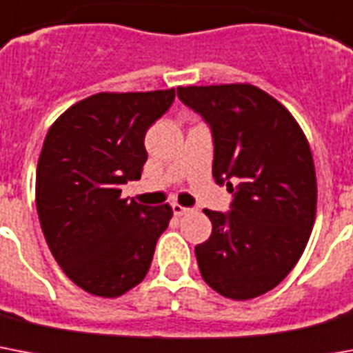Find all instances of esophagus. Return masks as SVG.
<instances>
[{
    "mask_svg": "<svg viewBox=\"0 0 353 353\" xmlns=\"http://www.w3.org/2000/svg\"><path fill=\"white\" fill-rule=\"evenodd\" d=\"M191 208H184V205L180 204H173V213L176 216H182V215H188V213H191Z\"/></svg>",
    "mask_w": 353,
    "mask_h": 353,
    "instance_id": "34e87169",
    "label": "esophagus"
}]
</instances>
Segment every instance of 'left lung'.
Wrapping results in <instances>:
<instances>
[{
  "label": "left lung",
  "instance_id": "1",
  "mask_svg": "<svg viewBox=\"0 0 353 353\" xmlns=\"http://www.w3.org/2000/svg\"><path fill=\"white\" fill-rule=\"evenodd\" d=\"M213 138V179L230 211L204 210L213 231L194 248L216 293L248 301L283 283L308 244L317 182L308 140L288 109L248 83L179 87Z\"/></svg>",
  "mask_w": 353,
  "mask_h": 353
}]
</instances>
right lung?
Instances as JSON below:
<instances>
[{
	"instance_id": "obj_1",
	"label": "right lung",
	"mask_w": 353,
	"mask_h": 353,
	"mask_svg": "<svg viewBox=\"0 0 353 353\" xmlns=\"http://www.w3.org/2000/svg\"><path fill=\"white\" fill-rule=\"evenodd\" d=\"M174 101V89L100 92L61 114L45 137L36 208L65 275L98 297H120L148 275L173 210L122 199L142 176L143 138Z\"/></svg>"
}]
</instances>
